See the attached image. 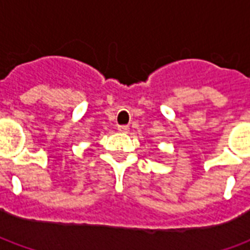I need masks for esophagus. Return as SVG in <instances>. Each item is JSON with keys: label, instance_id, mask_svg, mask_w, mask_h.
I'll use <instances>...</instances> for the list:
<instances>
[{"label": "esophagus", "instance_id": "1", "mask_svg": "<svg viewBox=\"0 0 250 250\" xmlns=\"http://www.w3.org/2000/svg\"><path fill=\"white\" fill-rule=\"evenodd\" d=\"M128 125H118V131L119 132H128Z\"/></svg>", "mask_w": 250, "mask_h": 250}]
</instances>
